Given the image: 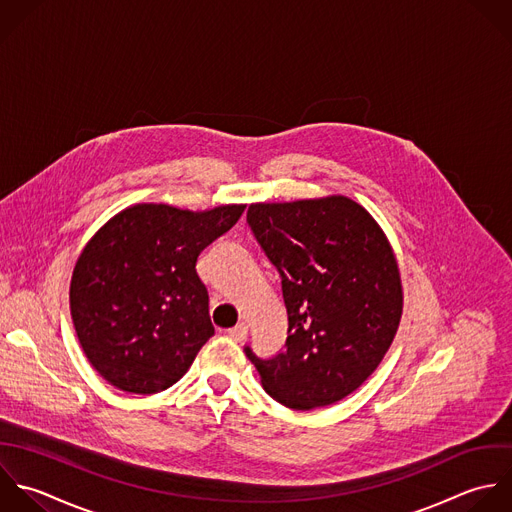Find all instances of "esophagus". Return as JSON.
Wrapping results in <instances>:
<instances>
[{"mask_svg":"<svg viewBox=\"0 0 512 512\" xmlns=\"http://www.w3.org/2000/svg\"><path fill=\"white\" fill-rule=\"evenodd\" d=\"M247 333H249L247 323H239V325H235L233 329H229V331H227V337H229V339H233L235 343H241V341H245V339H247Z\"/></svg>","mask_w":512,"mask_h":512,"instance_id":"1","label":"esophagus"}]
</instances>
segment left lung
Listing matches in <instances>:
<instances>
[{
	"label": "left lung",
	"instance_id": "1",
	"mask_svg": "<svg viewBox=\"0 0 512 512\" xmlns=\"http://www.w3.org/2000/svg\"><path fill=\"white\" fill-rule=\"evenodd\" d=\"M247 221L281 273L289 321L275 359L245 349L263 389L293 411L345 399L381 365L403 317L389 237L345 195L251 203Z\"/></svg>",
	"mask_w": 512,
	"mask_h": 512
}]
</instances>
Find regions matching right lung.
I'll use <instances>...</instances> for the list:
<instances>
[{
	"mask_svg": "<svg viewBox=\"0 0 512 512\" xmlns=\"http://www.w3.org/2000/svg\"><path fill=\"white\" fill-rule=\"evenodd\" d=\"M245 207L135 203L85 243L71 273L69 309L85 357L109 385L151 395L187 373L215 331L197 257Z\"/></svg>",
	"mask_w": 512,
	"mask_h": 512,
	"instance_id": "right-lung-1",
	"label": "right lung"
}]
</instances>
